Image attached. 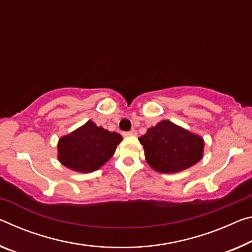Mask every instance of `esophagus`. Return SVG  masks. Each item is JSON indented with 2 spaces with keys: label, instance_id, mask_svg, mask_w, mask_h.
Segmentation results:
<instances>
[{
  "label": "esophagus",
  "instance_id": "34e87169",
  "mask_svg": "<svg viewBox=\"0 0 252 252\" xmlns=\"http://www.w3.org/2000/svg\"><path fill=\"white\" fill-rule=\"evenodd\" d=\"M123 135H125V137H130V135H137V131H135V130L127 131V132H123Z\"/></svg>",
  "mask_w": 252,
  "mask_h": 252
}]
</instances>
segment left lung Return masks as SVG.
I'll use <instances>...</instances> for the list:
<instances>
[{
	"instance_id": "8db88e82",
	"label": "left lung",
	"mask_w": 252,
	"mask_h": 252,
	"mask_svg": "<svg viewBox=\"0 0 252 252\" xmlns=\"http://www.w3.org/2000/svg\"><path fill=\"white\" fill-rule=\"evenodd\" d=\"M145 157L158 173L174 174L194 166L203 158L204 140L169 120H162L139 138Z\"/></svg>"
}]
</instances>
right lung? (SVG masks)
I'll list each match as a JSON object with an SVG mask.
<instances>
[{"label": "right lung", "instance_id": "add662e5", "mask_svg": "<svg viewBox=\"0 0 252 252\" xmlns=\"http://www.w3.org/2000/svg\"><path fill=\"white\" fill-rule=\"evenodd\" d=\"M122 135L87 121L58 141V160L78 173H92L101 168L114 155Z\"/></svg>", "mask_w": 252, "mask_h": 252}]
</instances>
